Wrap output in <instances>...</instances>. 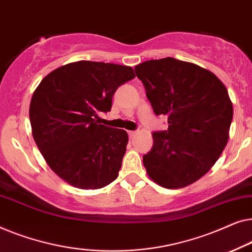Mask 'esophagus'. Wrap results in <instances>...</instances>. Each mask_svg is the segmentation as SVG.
<instances>
[{"label": "esophagus", "instance_id": "esophagus-1", "mask_svg": "<svg viewBox=\"0 0 252 252\" xmlns=\"http://www.w3.org/2000/svg\"><path fill=\"white\" fill-rule=\"evenodd\" d=\"M127 133H129V137L130 138H132V137H134V136H136V133H137V131L136 130H132V131H129V132H127Z\"/></svg>", "mask_w": 252, "mask_h": 252}]
</instances>
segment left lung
Instances as JSON below:
<instances>
[{
    "label": "left lung",
    "instance_id": "obj_1",
    "mask_svg": "<svg viewBox=\"0 0 252 252\" xmlns=\"http://www.w3.org/2000/svg\"><path fill=\"white\" fill-rule=\"evenodd\" d=\"M153 111L166 115L168 130L153 132L143 157L152 180L165 189L189 186L204 176L228 140L233 105L226 87L210 70L171 58L134 67Z\"/></svg>",
    "mask_w": 252,
    "mask_h": 252
}]
</instances>
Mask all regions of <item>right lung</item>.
<instances>
[{"label":"right lung","instance_id":"1","mask_svg":"<svg viewBox=\"0 0 252 252\" xmlns=\"http://www.w3.org/2000/svg\"><path fill=\"white\" fill-rule=\"evenodd\" d=\"M136 77L129 66L70 63L48 74L34 91L30 120L35 143L52 171L74 187L98 189L118 178L126 130L99 125L122 84Z\"/></svg>","mask_w":252,"mask_h":252}]
</instances>
